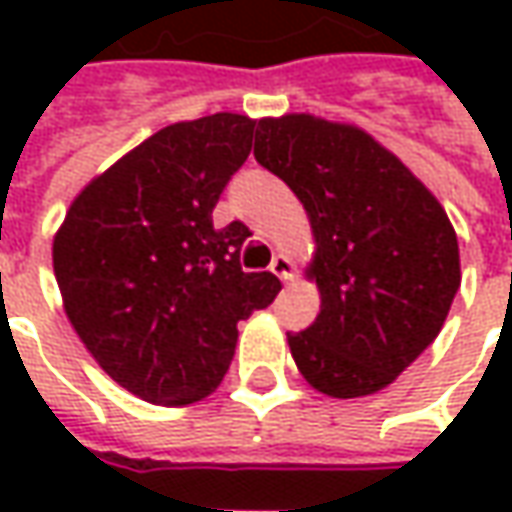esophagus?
Instances as JSON below:
<instances>
[{"label":"esophagus","instance_id":"34e87169","mask_svg":"<svg viewBox=\"0 0 512 512\" xmlns=\"http://www.w3.org/2000/svg\"><path fill=\"white\" fill-rule=\"evenodd\" d=\"M270 270H273V273H276L282 282H293V276H296V265H293V259H290V256H285V253L273 256Z\"/></svg>","mask_w":512,"mask_h":512}]
</instances>
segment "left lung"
I'll return each instance as SVG.
<instances>
[{"label": "left lung", "instance_id": "1", "mask_svg": "<svg viewBox=\"0 0 512 512\" xmlns=\"http://www.w3.org/2000/svg\"><path fill=\"white\" fill-rule=\"evenodd\" d=\"M253 156L299 196L316 239L307 279L322 307L307 330L287 333L293 362L333 399L379 393L433 344L462 285L444 207L356 125L259 119Z\"/></svg>", "mask_w": 512, "mask_h": 512}]
</instances>
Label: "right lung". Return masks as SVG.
<instances>
[{"label":"right lung","instance_id":"1","mask_svg":"<svg viewBox=\"0 0 512 512\" xmlns=\"http://www.w3.org/2000/svg\"><path fill=\"white\" fill-rule=\"evenodd\" d=\"M253 128L239 113L162 128L88 182L53 236L70 325L110 379L145 402L210 396L233 359L236 322L282 290L273 273L239 265L242 222L213 225Z\"/></svg>","mask_w":512,"mask_h":512}]
</instances>
